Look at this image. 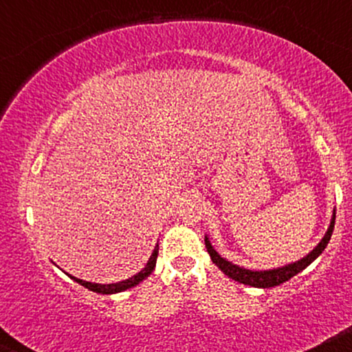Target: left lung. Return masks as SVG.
<instances>
[{
  "label": "left lung",
  "instance_id": "left-lung-1",
  "mask_svg": "<svg viewBox=\"0 0 352 352\" xmlns=\"http://www.w3.org/2000/svg\"><path fill=\"white\" fill-rule=\"evenodd\" d=\"M334 220H336V213H333V218H331L328 232H326V235L322 236V240L319 241L318 246L313 250V252L306 254V256L301 258V260L294 261V263L281 266V268L253 272V270H246V268H243V266L230 263L227 258H221L220 254L217 253V250L213 248L212 243H210L208 236H205V246H207V252L210 254V258H212L213 263H215L218 268L221 270V272L227 274L228 278H232V280H235L238 283H243V285L254 286V288H273V286L281 285V283L288 281L289 278H293L294 274L302 272L306 266H309L314 260H316L319 254L324 252V248L328 246L329 240H331V235H333Z\"/></svg>",
  "mask_w": 352,
  "mask_h": 352
}]
</instances>
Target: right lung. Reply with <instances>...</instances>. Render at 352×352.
I'll return each mask as SVG.
<instances>
[{
	"label": "right lung",
	"mask_w": 352,
	"mask_h": 352,
	"mask_svg": "<svg viewBox=\"0 0 352 352\" xmlns=\"http://www.w3.org/2000/svg\"><path fill=\"white\" fill-rule=\"evenodd\" d=\"M157 254H159V245H157L155 248H153V252L151 254V258H148L147 265H145L139 273L134 274V276H132V278H127V280H122V281H119V283H111V285H99V283L84 281V280H79V278L72 276V274H69V273H66V274L71 278V280H74L76 283H79V285H82L84 288L91 289V292L100 293V294H114V293L125 292V289L132 288V286L139 285L140 281H144L145 278H147L148 274L153 272V268H155Z\"/></svg>",
	"instance_id": "obj_1"
}]
</instances>
